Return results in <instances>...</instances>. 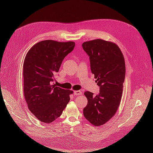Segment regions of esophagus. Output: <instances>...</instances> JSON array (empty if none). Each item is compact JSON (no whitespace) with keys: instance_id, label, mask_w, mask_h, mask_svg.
<instances>
[{"instance_id":"obj_1","label":"esophagus","mask_w":153,"mask_h":153,"mask_svg":"<svg viewBox=\"0 0 153 153\" xmlns=\"http://www.w3.org/2000/svg\"><path fill=\"white\" fill-rule=\"evenodd\" d=\"M74 95H82V92L81 91H74Z\"/></svg>"}]
</instances>
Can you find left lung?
<instances>
[{
    "label": "left lung",
    "mask_w": 153,
    "mask_h": 153,
    "mask_svg": "<svg viewBox=\"0 0 153 153\" xmlns=\"http://www.w3.org/2000/svg\"><path fill=\"white\" fill-rule=\"evenodd\" d=\"M82 48L89 55L91 72L100 87L96 96L84 92L88 102L83 112L87 121L99 126L108 121L119 108L126 73L124 58L116 44L103 39L86 41Z\"/></svg>",
    "instance_id": "left-lung-1"
}]
</instances>
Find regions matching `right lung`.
I'll return each instance as SVG.
<instances>
[{"instance_id": "add662e5", "label": "right lung", "mask_w": 153, "mask_h": 153, "mask_svg": "<svg viewBox=\"0 0 153 153\" xmlns=\"http://www.w3.org/2000/svg\"><path fill=\"white\" fill-rule=\"evenodd\" d=\"M75 42L41 41L27 52L23 66L24 97L30 112L40 121L50 123L61 116L73 91L52 85L54 76Z\"/></svg>"}]
</instances>
